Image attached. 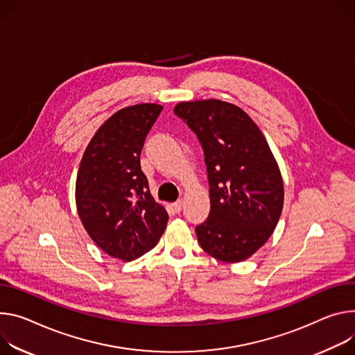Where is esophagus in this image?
I'll use <instances>...</instances> for the list:
<instances>
[{"instance_id": "esophagus-1", "label": "esophagus", "mask_w": 355, "mask_h": 355, "mask_svg": "<svg viewBox=\"0 0 355 355\" xmlns=\"http://www.w3.org/2000/svg\"><path fill=\"white\" fill-rule=\"evenodd\" d=\"M171 207H173L174 212H177V214H178V212H181V209H182V201H181V200H178V201H175Z\"/></svg>"}]
</instances>
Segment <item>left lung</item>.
I'll return each mask as SVG.
<instances>
[{
    "label": "left lung",
    "mask_w": 355,
    "mask_h": 355,
    "mask_svg": "<svg viewBox=\"0 0 355 355\" xmlns=\"http://www.w3.org/2000/svg\"><path fill=\"white\" fill-rule=\"evenodd\" d=\"M174 113L197 135L205 155L211 211L197 225L198 242L220 262H242L270 238L283 208V180L269 144L228 102H181Z\"/></svg>",
    "instance_id": "obj_1"
}]
</instances>
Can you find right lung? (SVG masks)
Listing matches in <instances>:
<instances>
[{"label":"right lung","instance_id":"obj_1","mask_svg":"<svg viewBox=\"0 0 355 355\" xmlns=\"http://www.w3.org/2000/svg\"><path fill=\"white\" fill-rule=\"evenodd\" d=\"M161 110L141 103L116 112L94 133L78 171L76 207L86 232L124 262L153 249L168 222L140 166L144 140Z\"/></svg>","mask_w":355,"mask_h":355}]
</instances>
